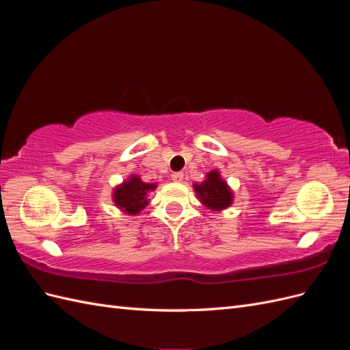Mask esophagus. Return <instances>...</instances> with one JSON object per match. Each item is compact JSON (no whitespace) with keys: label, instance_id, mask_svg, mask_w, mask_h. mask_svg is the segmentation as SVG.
Listing matches in <instances>:
<instances>
[{"label":"esophagus","instance_id":"obj_1","mask_svg":"<svg viewBox=\"0 0 350 350\" xmlns=\"http://www.w3.org/2000/svg\"><path fill=\"white\" fill-rule=\"evenodd\" d=\"M172 181L176 183V184L183 183V181H184V174H183V172H175V174H172Z\"/></svg>","mask_w":350,"mask_h":350}]
</instances>
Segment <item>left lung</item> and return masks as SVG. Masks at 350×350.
I'll list each match as a JSON object with an SVG mask.
<instances>
[{"label": "left lung", "mask_w": 350, "mask_h": 350, "mask_svg": "<svg viewBox=\"0 0 350 350\" xmlns=\"http://www.w3.org/2000/svg\"><path fill=\"white\" fill-rule=\"evenodd\" d=\"M194 191L201 203L213 211L225 210L234 201V193L217 169L208 172L201 184H194Z\"/></svg>", "instance_id": "8db88e82"}]
</instances>
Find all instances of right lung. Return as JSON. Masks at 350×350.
Instances as JSON below:
<instances>
[{
    "instance_id": "1",
    "label": "right lung",
    "mask_w": 350,
    "mask_h": 350,
    "mask_svg": "<svg viewBox=\"0 0 350 350\" xmlns=\"http://www.w3.org/2000/svg\"><path fill=\"white\" fill-rule=\"evenodd\" d=\"M156 187V184L143 183L140 176L131 175L126 181L115 187L112 200L115 206L121 211H124V213L135 216L149 204L147 194L150 191H154Z\"/></svg>"
}]
</instances>
